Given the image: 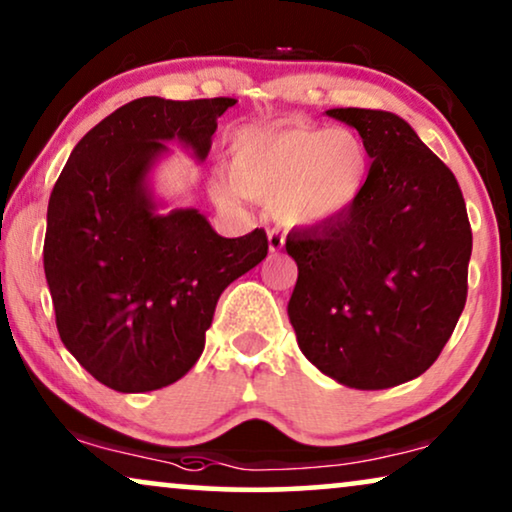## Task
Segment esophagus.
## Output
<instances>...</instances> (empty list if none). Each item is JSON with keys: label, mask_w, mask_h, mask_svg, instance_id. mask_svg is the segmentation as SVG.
<instances>
[{"label": "esophagus", "mask_w": 512, "mask_h": 512, "mask_svg": "<svg viewBox=\"0 0 512 512\" xmlns=\"http://www.w3.org/2000/svg\"><path fill=\"white\" fill-rule=\"evenodd\" d=\"M284 247V235L279 230H270L268 233V251L270 254H277L279 249Z\"/></svg>", "instance_id": "obj_1"}]
</instances>
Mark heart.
Masks as SVG:
<instances>
[{"label":"heart","instance_id":"b5f03b06","mask_svg":"<svg viewBox=\"0 0 512 512\" xmlns=\"http://www.w3.org/2000/svg\"><path fill=\"white\" fill-rule=\"evenodd\" d=\"M366 146L349 130L310 125L242 128L230 142V172H216L221 202L272 200L286 228L312 230L352 212L368 184Z\"/></svg>","mask_w":512,"mask_h":512}]
</instances>
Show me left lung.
I'll return each instance as SVG.
<instances>
[{
    "label": "left lung",
    "instance_id": "left-lung-1",
    "mask_svg": "<svg viewBox=\"0 0 512 512\" xmlns=\"http://www.w3.org/2000/svg\"><path fill=\"white\" fill-rule=\"evenodd\" d=\"M373 158L352 212L286 237L298 265L289 321L300 352L352 389L377 391L431 368L466 305L473 235L461 188L401 116L328 109Z\"/></svg>",
    "mask_w": 512,
    "mask_h": 512
}]
</instances>
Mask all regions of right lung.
<instances>
[{"mask_svg":"<svg viewBox=\"0 0 512 512\" xmlns=\"http://www.w3.org/2000/svg\"><path fill=\"white\" fill-rule=\"evenodd\" d=\"M233 97H139L81 137L55 181L44 272L69 354L121 394L163 389L200 359L223 289L268 256L261 228L221 237L193 207L160 212L170 142L202 163Z\"/></svg>","mask_w":512,"mask_h":512,"instance_id":"1","label":"right lung"}]
</instances>
